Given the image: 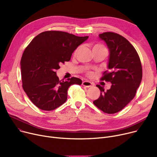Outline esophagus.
I'll return each instance as SVG.
<instances>
[{"mask_svg":"<svg viewBox=\"0 0 157 157\" xmlns=\"http://www.w3.org/2000/svg\"><path fill=\"white\" fill-rule=\"evenodd\" d=\"M82 85L86 87H90L92 86V83L88 81H83V83H82Z\"/></svg>","mask_w":157,"mask_h":157,"instance_id":"esophagus-1","label":"esophagus"}]
</instances>
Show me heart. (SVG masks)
Masks as SVG:
<instances>
[{
	"mask_svg": "<svg viewBox=\"0 0 157 157\" xmlns=\"http://www.w3.org/2000/svg\"><path fill=\"white\" fill-rule=\"evenodd\" d=\"M95 47H103V46H102L101 45H95V46H94V48H95ZM88 74H91V72H88Z\"/></svg>",
	"mask_w": 157,
	"mask_h": 157,
	"instance_id": "b5f03b06",
	"label": "heart"
}]
</instances>
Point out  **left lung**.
I'll return each mask as SVG.
<instances>
[{"label":"left lung","instance_id":"left-lung-1","mask_svg":"<svg viewBox=\"0 0 157 157\" xmlns=\"http://www.w3.org/2000/svg\"><path fill=\"white\" fill-rule=\"evenodd\" d=\"M98 37L105 43L109 52L108 71L101 79L112 85L106 91L97 85L101 95L94 104L103 112L113 114L123 109L135 97L141 83L142 65L136 49L125 37L109 32Z\"/></svg>","mask_w":157,"mask_h":157}]
</instances>
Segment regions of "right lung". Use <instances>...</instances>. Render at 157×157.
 Instances as JSON below:
<instances>
[{"mask_svg": "<svg viewBox=\"0 0 157 157\" xmlns=\"http://www.w3.org/2000/svg\"><path fill=\"white\" fill-rule=\"evenodd\" d=\"M88 38L61 31H46L32 39L23 53L20 66L23 88L38 108L52 111L67 98V90L74 84L81 85L72 77L61 81L56 70L69 62L72 53Z\"/></svg>", "mask_w": 157, "mask_h": 157, "instance_id": "right-lung-1", "label": "right lung"}]
</instances>
